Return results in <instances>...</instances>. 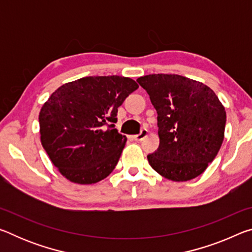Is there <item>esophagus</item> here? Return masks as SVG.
Returning <instances> with one entry per match:
<instances>
[{
    "label": "esophagus",
    "mask_w": 252,
    "mask_h": 252,
    "mask_svg": "<svg viewBox=\"0 0 252 252\" xmlns=\"http://www.w3.org/2000/svg\"><path fill=\"white\" fill-rule=\"evenodd\" d=\"M148 135V130L147 129H142L141 130V132H140L139 134H135V135H133L132 136V138H133V140L134 141H142V140L146 138V136Z\"/></svg>",
    "instance_id": "esophagus-1"
}]
</instances>
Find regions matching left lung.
<instances>
[{"instance_id":"1","label":"left lung","mask_w":252,"mask_h":252,"mask_svg":"<svg viewBox=\"0 0 252 252\" xmlns=\"http://www.w3.org/2000/svg\"><path fill=\"white\" fill-rule=\"evenodd\" d=\"M158 113L159 148L148 156L153 170L172 181L200 176L218 155L224 138L225 110L210 88L178 74L136 80Z\"/></svg>"}]
</instances>
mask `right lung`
<instances>
[{"label": "right lung", "mask_w": 252, "mask_h": 252, "mask_svg": "<svg viewBox=\"0 0 252 252\" xmlns=\"http://www.w3.org/2000/svg\"><path fill=\"white\" fill-rule=\"evenodd\" d=\"M138 88L125 76H85L51 94L39 114L41 143L63 177L92 185L113 171L126 142L114 129L118 108Z\"/></svg>", "instance_id": "right-lung-1"}]
</instances>
